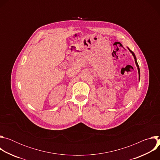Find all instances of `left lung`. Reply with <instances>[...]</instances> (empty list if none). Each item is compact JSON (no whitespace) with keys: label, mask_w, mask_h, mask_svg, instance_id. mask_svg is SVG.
<instances>
[{"label":"left lung","mask_w":160,"mask_h":160,"mask_svg":"<svg viewBox=\"0 0 160 160\" xmlns=\"http://www.w3.org/2000/svg\"><path fill=\"white\" fill-rule=\"evenodd\" d=\"M128 50H129V51L132 53V54L133 55V58H134V59H135V64H136V66H137V67H138V72H139V79H140V69H139V64H138V62H137V59H136V57H135V54H134V53L128 48Z\"/></svg>","instance_id":"left-lung-1"}]
</instances>
